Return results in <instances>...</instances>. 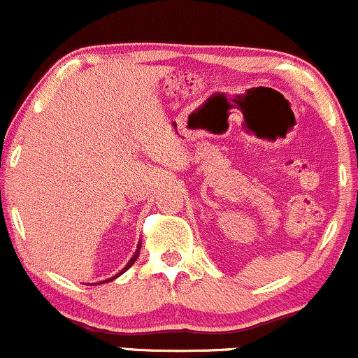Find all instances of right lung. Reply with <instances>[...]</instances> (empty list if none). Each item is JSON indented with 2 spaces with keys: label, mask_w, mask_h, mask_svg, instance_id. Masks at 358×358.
<instances>
[{
  "label": "right lung",
  "mask_w": 358,
  "mask_h": 358,
  "mask_svg": "<svg viewBox=\"0 0 358 358\" xmlns=\"http://www.w3.org/2000/svg\"><path fill=\"white\" fill-rule=\"evenodd\" d=\"M139 250H141V241H139V243H138V246H136V252H134V255H132V257H131V260H129V262H127V265H125V267L122 268V271H120V272H119V274H115V275H113V278L106 279V281H101V282H108V281H113V279H117V278H119V275H120V274H124V272H125V271H127V268H129V267H132V264H134V262H136V259H138V257H139ZM101 282H94V285H101Z\"/></svg>",
  "instance_id": "1"
}]
</instances>
